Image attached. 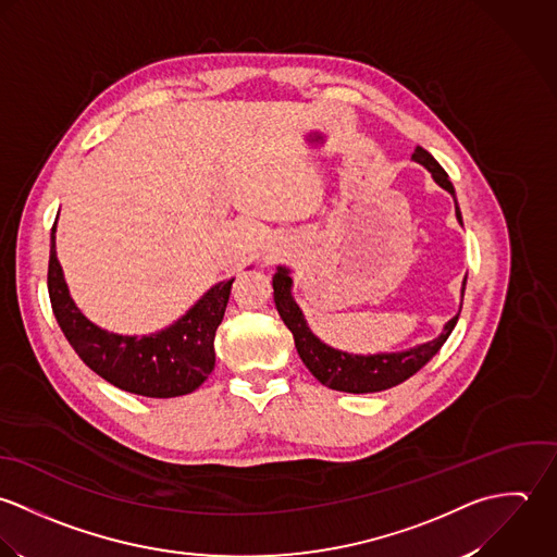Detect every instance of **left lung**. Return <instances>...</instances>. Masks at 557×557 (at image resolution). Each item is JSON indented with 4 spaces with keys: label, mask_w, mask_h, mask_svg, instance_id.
<instances>
[{
    "label": "left lung",
    "mask_w": 557,
    "mask_h": 557,
    "mask_svg": "<svg viewBox=\"0 0 557 557\" xmlns=\"http://www.w3.org/2000/svg\"><path fill=\"white\" fill-rule=\"evenodd\" d=\"M411 159L416 163L424 165L431 172L433 181L454 198V213H456L458 223L462 225L460 209L456 202V191H454V185L449 183L444 168L422 146L416 148ZM465 282H467V277L462 280L460 297H465ZM273 299H275V308L282 317L284 325L293 332L297 352H299L301 361L306 363V368L330 389L348 392V394L383 392V389H389V387L407 381L409 376H413L420 368H424L440 352L445 339L456 327V321L460 314V310H458V314L445 323L442 334L429 342H422L411 348L396 350V352L359 355V352L339 350V348L325 344L319 335L310 330L299 304L293 297V277H290L288 267H277V273L273 275Z\"/></svg>",
    "instance_id": "8db88e82"
}]
</instances>
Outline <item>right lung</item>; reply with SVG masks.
Segmentation results:
<instances>
[{
  "mask_svg": "<svg viewBox=\"0 0 557 557\" xmlns=\"http://www.w3.org/2000/svg\"><path fill=\"white\" fill-rule=\"evenodd\" d=\"M55 227L49 249V299L60 330L82 361L115 387L148 396L174 398L196 392L215 368V332L222 325L234 277L209 288L178 321L154 334H113L82 314L71 297L55 251Z\"/></svg>",
  "mask_w": 557,
  "mask_h": 557,
  "instance_id": "1",
  "label": "right lung"
}]
</instances>
